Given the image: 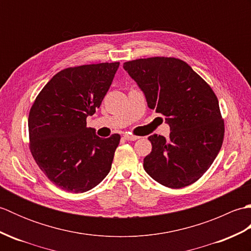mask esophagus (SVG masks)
Instances as JSON below:
<instances>
[{
    "label": "esophagus",
    "mask_w": 251,
    "mask_h": 251,
    "mask_svg": "<svg viewBox=\"0 0 251 251\" xmlns=\"http://www.w3.org/2000/svg\"><path fill=\"white\" fill-rule=\"evenodd\" d=\"M124 138H125L126 140H128V141H135V140H137V139H139L140 137L134 136V135H129V134H126V135H124Z\"/></svg>",
    "instance_id": "34e87169"
}]
</instances>
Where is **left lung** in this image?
Instances as JSON below:
<instances>
[{"label": "left lung", "mask_w": 251, "mask_h": 251, "mask_svg": "<svg viewBox=\"0 0 251 251\" xmlns=\"http://www.w3.org/2000/svg\"><path fill=\"white\" fill-rule=\"evenodd\" d=\"M125 71L146 96L148 106L165 116L169 137L152 135L143 168L172 189L194 183L222 147L225 122L214 90L188 63L172 57L127 61Z\"/></svg>", "instance_id": "1"}]
</instances>
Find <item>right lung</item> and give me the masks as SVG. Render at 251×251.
Wrapping results in <instances>:
<instances>
[{
    "instance_id": "add662e5",
    "label": "right lung",
    "mask_w": 251,
    "mask_h": 251,
    "mask_svg": "<svg viewBox=\"0 0 251 251\" xmlns=\"http://www.w3.org/2000/svg\"><path fill=\"white\" fill-rule=\"evenodd\" d=\"M120 62L68 68L51 77L31 106L30 151L58 188L83 193L111 169L120 135L102 139L87 128V116L99 108Z\"/></svg>"
}]
</instances>
